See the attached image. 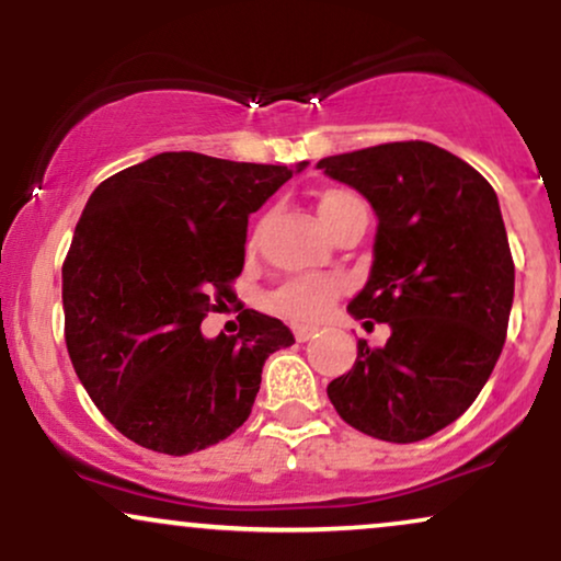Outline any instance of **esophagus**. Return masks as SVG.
Returning a JSON list of instances; mask_svg holds the SVG:
<instances>
[{
    "label": "esophagus",
    "instance_id": "obj_1",
    "mask_svg": "<svg viewBox=\"0 0 561 561\" xmlns=\"http://www.w3.org/2000/svg\"><path fill=\"white\" fill-rule=\"evenodd\" d=\"M295 340H298V343H306V340H311L313 337V332H317V327H308V324H298L295 327Z\"/></svg>",
    "mask_w": 561,
    "mask_h": 561
}]
</instances>
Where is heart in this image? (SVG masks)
Instances as JSON below:
<instances>
[{
	"instance_id": "1",
	"label": "heart",
	"mask_w": 561,
	"mask_h": 561,
	"mask_svg": "<svg viewBox=\"0 0 561 561\" xmlns=\"http://www.w3.org/2000/svg\"><path fill=\"white\" fill-rule=\"evenodd\" d=\"M364 205L353 192L345 190H332L319 199V216L327 224V229H332L345 214H351L353 208ZM340 295V285L330 276H298V279H289L279 289H274L272 302L274 311L285 313L289 319L298 321H313L324 317L330 311L334 298Z\"/></svg>"
}]
</instances>
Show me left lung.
<instances>
[{"label": "left lung", "mask_w": 561, "mask_h": 561, "mask_svg": "<svg viewBox=\"0 0 561 561\" xmlns=\"http://www.w3.org/2000/svg\"><path fill=\"white\" fill-rule=\"evenodd\" d=\"M379 218L369 282L347 311L390 324L385 347L358 340L327 396L358 433L416 443L480 396L506 340L514 261L485 176L430 141H388L319 160Z\"/></svg>", "instance_id": "1"}]
</instances>
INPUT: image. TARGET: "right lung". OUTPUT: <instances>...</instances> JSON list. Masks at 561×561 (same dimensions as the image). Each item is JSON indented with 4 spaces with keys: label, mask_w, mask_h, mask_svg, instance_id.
I'll use <instances>...</instances> for the list:
<instances>
[{
    "label": "right lung",
    "mask_w": 561,
    "mask_h": 561,
    "mask_svg": "<svg viewBox=\"0 0 561 561\" xmlns=\"http://www.w3.org/2000/svg\"><path fill=\"white\" fill-rule=\"evenodd\" d=\"M306 165L160 152L92 192L62 263L66 345L96 409L137 446H216L250 416L266 358L295 343L253 308L237 334L205 340L199 324L237 300L248 216Z\"/></svg>",
    "instance_id": "1"
}]
</instances>
